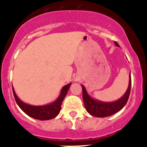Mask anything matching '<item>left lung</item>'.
Instances as JSON below:
<instances>
[{"instance_id":"8db88e82","label":"left lung","mask_w":147,"mask_h":147,"mask_svg":"<svg viewBox=\"0 0 147 147\" xmlns=\"http://www.w3.org/2000/svg\"><path fill=\"white\" fill-rule=\"evenodd\" d=\"M114 44L116 46L119 47V44L117 42H114ZM81 87H82V92H83L84 104V107L90 115L96 117H106L119 111L128 102L129 95H130L131 87V74H129V87L126 92L121 98L114 102H105L92 98L87 93L86 89L82 84H81Z\"/></svg>"}]
</instances>
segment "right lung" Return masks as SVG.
<instances>
[{
	"label": "right lung",
	"mask_w": 147,
	"mask_h": 147,
	"mask_svg": "<svg viewBox=\"0 0 147 147\" xmlns=\"http://www.w3.org/2000/svg\"><path fill=\"white\" fill-rule=\"evenodd\" d=\"M70 85H71V83L63 87L60 96L55 102H51L49 105L41 106L31 105L26 104V103L22 102L17 96L13 87V92L17 105L19 106V108L27 115H28L32 118H34V119H39V120H49V119H51L53 118L56 117L59 114L60 109H61L62 102L63 101L64 98L66 97V94H67V92L69 90V89Z\"/></svg>",
	"instance_id": "1"
}]
</instances>
